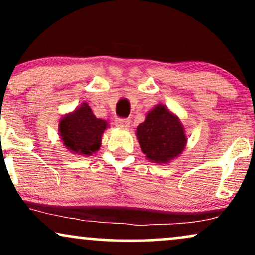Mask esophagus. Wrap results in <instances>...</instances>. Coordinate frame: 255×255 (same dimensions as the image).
<instances>
[{
	"instance_id": "esophagus-1",
	"label": "esophagus",
	"mask_w": 255,
	"mask_h": 255,
	"mask_svg": "<svg viewBox=\"0 0 255 255\" xmlns=\"http://www.w3.org/2000/svg\"><path fill=\"white\" fill-rule=\"evenodd\" d=\"M129 124H130L129 120L127 119H118L115 122L116 127L121 128V129H127V128L129 127Z\"/></svg>"
}]
</instances>
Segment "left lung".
Segmentation results:
<instances>
[{"mask_svg":"<svg viewBox=\"0 0 255 255\" xmlns=\"http://www.w3.org/2000/svg\"><path fill=\"white\" fill-rule=\"evenodd\" d=\"M135 134L146 159L157 164L170 163L182 154L187 145L186 130L180 119L162 103L146 114Z\"/></svg>","mask_w":255,"mask_h":255,"instance_id":"obj_1","label":"left lung"}]
</instances>
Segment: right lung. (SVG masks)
<instances>
[{"instance_id": "obj_1", "label": "right lung", "mask_w": 255, "mask_h": 255, "mask_svg": "<svg viewBox=\"0 0 255 255\" xmlns=\"http://www.w3.org/2000/svg\"><path fill=\"white\" fill-rule=\"evenodd\" d=\"M107 128H109L107 120L96 118L90 105L84 102L60 119L58 135L71 153L87 157L101 148L102 136Z\"/></svg>"}]
</instances>
